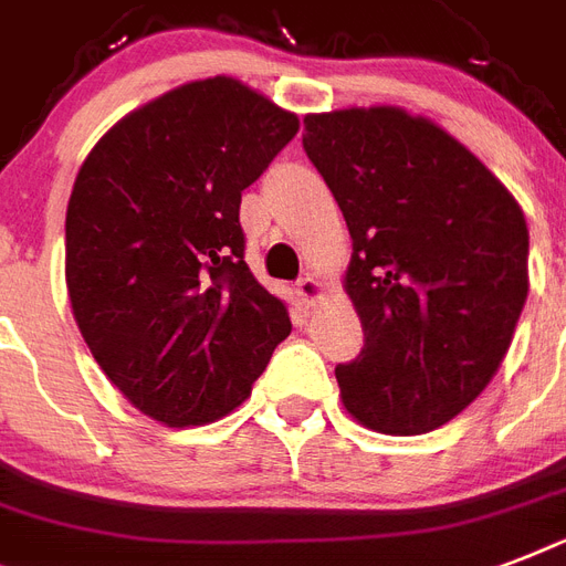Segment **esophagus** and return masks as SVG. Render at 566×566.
Masks as SVG:
<instances>
[{"label": "esophagus", "instance_id": "1", "mask_svg": "<svg viewBox=\"0 0 566 566\" xmlns=\"http://www.w3.org/2000/svg\"><path fill=\"white\" fill-rule=\"evenodd\" d=\"M296 296H300L302 305H317L323 300V284L314 279V275H305L300 284H296Z\"/></svg>", "mask_w": 566, "mask_h": 566}]
</instances>
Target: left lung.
<instances>
[{
	"mask_svg": "<svg viewBox=\"0 0 566 566\" xmlns=\"http://www.w3.org/2000/svg\"><path fill=\"white\" fill-rule=\"evenodd\" d=\"M302 146L353 238L344 291L364 349L335 370L381 434L455 420L491 385L528 296V229L511 190L434 119L399 105L305 117Z\"/></svg>",
	"mask_w": 566,
	"mask_h": 566,
	"instance_id": "1",
	"label": "left lung"
}]
</instances>
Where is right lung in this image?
I'll use <instances>...</instances> for the list:
<instances>
[{"instance_id": "1", "label": "right lung", "mask_w": 566, "mask_h": 566, "mask_svg": "<svg viewBox=\"0 0 566 566\" xmlns=\"http://www.w3.org/2000/svg\"><path fill=\"white\" fill-rule=\"evenodd\" d=\"M300 117L231 75L172 87L99 137L66 205V293L111 385L153 420L243 405L291 335L243 261L240 193Z\"/></svg>"}]
</instances>
